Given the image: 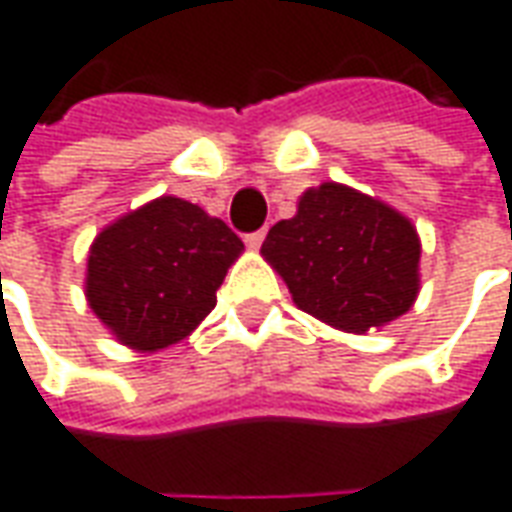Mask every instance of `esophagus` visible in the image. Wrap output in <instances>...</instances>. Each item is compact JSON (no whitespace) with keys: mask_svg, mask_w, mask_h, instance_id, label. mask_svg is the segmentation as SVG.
I'll return each instance as SVG.
<instances>
[{"mask_svg":"<svg viewBox=\"0 0 512 512\" xmlns=\"http://www.w3.org/2000/svg\"><path fill=\"white\" fill-rule=\"evenodd\" d=\"M263 238H266V230H257V232H249V235H244V241L249 249H260Z\"/></svg>","mask_w":512,"mask_h":512,"instance_id":"34e87169","label":"esophagus"}]
</instances>
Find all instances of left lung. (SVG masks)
Segmentation results:
<instances>
[{
    "label": "left lung",
    "mask_w": 512,
    "mask_h": 512,
    "mask_svg": "<svg viewBox=\"0 0 512 512\" xmlns=\"http://www.w3.org/2000/svg\"><path fill=\"white\" fill-rule=\"evenodd\" d=\"M260 252L296 307L335 330L382 327L418 296L416 227L391 205L341 182L305 191L296 216L277 221Z\"/></svg>",
    "instance_id": "left-lung-1"
}]
</instances>
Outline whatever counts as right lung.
Returning <instances> with one entry per match:
<instances>
[{
	"label": "right lung",
	"mask_w": 512,
	"mask_h": 512,
	"mask_svg": "<svg viewBox=\"0 0 512 512\" xmlns=\"http://www.w3.org/2000/svg\"><path fill=\"white\" fill-rule=\"evenodd\" d=\"M241 252L244 241L224 221L160 196L96 235L85 296L124 346L157 352L202 324Z\"/></svg>",
	"instance_id": "right-lung-1"
}]
</instances>
